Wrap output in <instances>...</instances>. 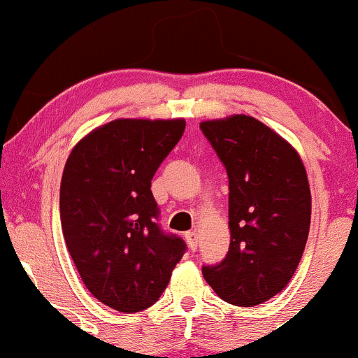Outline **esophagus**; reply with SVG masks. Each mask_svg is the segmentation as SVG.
<instances>
[{"mask_svg": "<svg viewBox=\"0 0 358 358\" xmlns=\"http://www.w3.org/2000/svg\"><path fill=\"white\" fill-rule=\"evenodd\" d=\"M184 237H186L187 244H189L191 249L198 248V232H196V230H189V232L184 234Z\"/></svg>", "mask_w": 358, "mask_h": 358, "instance_id": "1", "label": "esophagus"}]
</instances>
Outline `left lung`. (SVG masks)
Instances as JSON below:
<instances>
[{
    "mask_svg": "<svg viewBox=\"0 0 358 358\" xmlns=\"http://www.w3.org/2000/svg\"><path fill=\"white\" fill-rule=\"evenodd\" d=\"M229 176L230 245L217 266H203L225 302L252 307L275 297L299 266L310 227V189L299 152L245 114L201 121Z\"/></svg>",
    "mask_w": 358,
    "mask_h": 358,
    "instance_id": "8db88e82",
    "label": "left lung"
}]
</instances>
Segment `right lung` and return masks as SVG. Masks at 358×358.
<instances>
[{"label":"right lung","instance_id":"obj_1","mask_svg":"<svg viewBox=\"0 0 358 358\" xmlns=\"http://www.w3.org/2000/svg\"><path fill=\"white\" fill-rule=\"evenodd\" d=\"M186 121L114 119L85 134L64 164L63 236L83 283L119 313L153 306L186 251L157 225L152 179Z\"/></svg>","mask_w":358,"mask_h":358}]
</instances>
